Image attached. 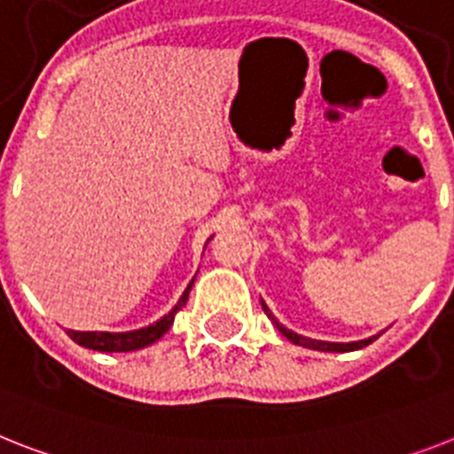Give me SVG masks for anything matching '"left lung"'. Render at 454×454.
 <instances>
[{
  "instance_id": "1",
  "label": "left lung",
  "mask_w": 454,
  "mask_h": 454,
  "mask_svg": "<svg viewBox=\"0 0 454 454\" xmlns=\"http://www.w3.org/2000/svg\"><path fill=\"white\" fill-rule=\"evenodd\" d=\"M265 315L270 317L272 322H275V317L270 315V310L263 305ZM275 326H278L279 331H282V335H286L291 342H296V345H303V348H310V349H322V352H352V349H361L366 348L368 342H373L378 335H373V338H368V340H359V342H324V340H312V338H305V335H298L294 333V331L285 329L282 324L275 322Z\"/></svg>"
}]
</instances>
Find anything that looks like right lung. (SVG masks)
<instances>
[{"instance_id": "right-lung-1", "label": "right lung", "mask_w": 454, "mask_h": 454, "mask_svg": "<svg viewBox=\"0 0 454 454\" xmlns=\"http://www.w3.org/2000/svg\"><path fill=\"white\" fill-rule=\"evenodd\" d=\"M193 285V282H191ZM189 289L184 291V296L179 298V303L172 308L169 315H165L160 322L151 324L146 329H139V331H130V333H102V331H67L69 338L74 342H79L83 348L88 349H98V352H132V349H142L151 342H156L165 331L172 326L175 322V315L182 310L186 301H189Z\"/></svg>"}]
</instances>
